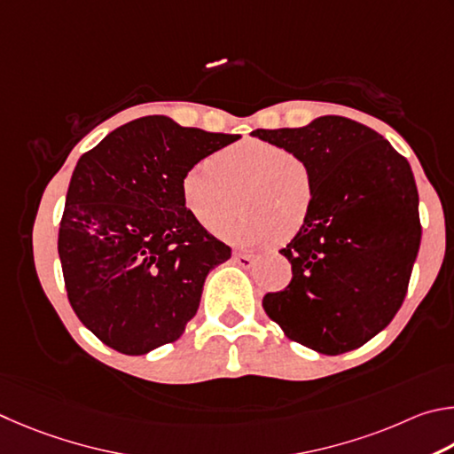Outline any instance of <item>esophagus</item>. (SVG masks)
<instances>
[{
  "mask_svg": "<svg viewBox=\"0 0 454 454\" xmlns=\"http://www.w3.org/2000/svg\"><path fill=\"white\" fill-rule=\"evenodd\" d=\"M233 261L239 267H243V269H251L253 265H255V261H257V257L255 255H251V253H233Z\"/></svg>",
  "mask_w": 454,
  "mask_h": 454,
  "instance_id": "obj_1",
  "label": "esophagus"
}]
</instances>
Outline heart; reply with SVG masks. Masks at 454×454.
<instances>
[{
  "label": "heart",
  "instance_id": "1",
  "mask_svg": "<svg viewBox=\"0 0 454 454\" xmlns=\"http://www.w3.org/2000/svg\"><path fill=\"white\" fill-rule=\"evenodd\" d=\"M241 247L289 239L311 213L313 179L307 165L287 149L261 139L225 147L191 165L181 179V201L205 231Z\"/></svg>",
  "mask_w": 454,
  "mask_h": 454
}]
</instances>
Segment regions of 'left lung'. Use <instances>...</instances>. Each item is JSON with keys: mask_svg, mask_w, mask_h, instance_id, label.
Wrapping results in <instances>:
<instances>
[{"mask_svg": "<svg viewBox=\"0 0 454 454\" xmlns=\"http://www.w3.org/2000/svg\"><path fill=\"white\" fill-rule=\"evenodd\" d=\"M253 135L307 165L313 205L281 255L293 279L263 309L285 335L323 355L361 347L407 295L420 245L419 193L407 159L383 135L340 115Z\"/></svg>", "mask_w": 454, "mask_h": 454, "instance_id": "8db88e82", "label": "left lung"}]
</instances>
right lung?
Here are the masks:
<instances>
[{"mask_svg":"<svg viewBox=\"0 0 454 454\" xmlns=\"http://www.w3.org/2000/svg\"><path fill=\"white\" fill-rule=\"evenodd\" d=\"M237 139L147 115L77 161L58 251L71 307L107 347L145 355L195 317L207 275L231 249L191 217L181 179Z\"/></svg>","mask_w":454,"mask_h":454,"instance_id":"add662e5","label":"right lung"}]
</instances>
